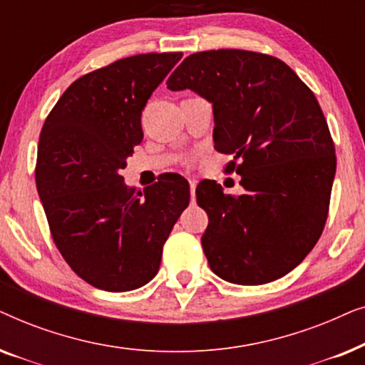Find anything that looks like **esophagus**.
<instances>
[{
    "label": "esophagus",
    "instance_id": "esophagus-1",
    "mask_svg": "<svg viewBox=\"0 0 365 365\" xmlns=\"http://www.w3.org/2000/svg\"><path fill=\"white\" fill-rule=\"evenodd\" d=\"M196 186L197 182L194 181V179H189V187H191V201L194 202V199H196Z\"/></svg>",
    "mask_w": 365,
    "mask_h": 365
}]
</instances>
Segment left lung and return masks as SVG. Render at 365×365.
<instances>
[{"label": "left lung", "instance_id": "8db88e82", "mask_svg": "<svg viewBox=\"0 0 365 365\" xmlns=\"http://www.w3.org/2000/svg\"><path fill=\"white\" fill-rule=\"evenodd\" d=\"M166 84L212 104L214 148L234 158L226 171L246 191L224 194L214 181L196 187L209 217L201 237L209 267L242 286L286 276L321 237L336 174L314 93L281 59L242 49L194 53Z\"/></svg>", "mask_w": 365, "mask_h": 365}]
</instances>
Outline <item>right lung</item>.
Wrapping results in <instances>:
<instances>
[{
  "label": "right lung",
  "mask_w": 365,
  "mask_h": 365,
  "mask_svg": "<svg viewBox=\"0 0 365 365\" xmlns=\"http://www.w3.org/2000/svg\"><path fill=\"white\" fill-rule=\"evenodd\" d=\"M182 53L118 59L76 79L39 134L36 189L53 241L91 286L133 291L158 274L163 246L189 204V184L163 176L143 191L121 176L143 141L141 113Z\"/></svg>",
  "instance_id": "obj_1"
}]
</instances>
